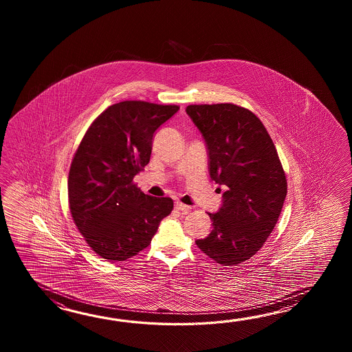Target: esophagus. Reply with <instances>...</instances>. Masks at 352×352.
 I'll return each instance as SVG.
<instances>
[{"mask_svg": "<svg viewBox=\"0 0 352 352\" xmlns=\"http://www.w3.org/2000/svg\"><path fill=\"white\" fill-rule=\"evenodd\" d=\"M175 209L179 210V211H182V212H186L190 210V206L188 205H185V204H182V202H176L175 204Z\"/></svg>", "mask_w": 352, "mask_h": 352, "instance_id": "obj_1", "label": "esophagus"}]
</instances>
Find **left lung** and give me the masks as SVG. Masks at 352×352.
Instances as JSON below:
<instances>
[{
  "label": "left lung",
  "mask_w": 352,
  "mask_h": 352,
  "mask_svg": "<svg viewBox=\"0 0 352 352\" xmlns=\"http://www.w3.org/2000/svg\"><path fill=\"white\" fill-rule=\"evenodd\" d=\"M186 113L206 143L210 177L226 187L221 208L209 212L212 230L196 245L219 264L245 262L273 232L287 195L276 146L261 120L239 105L192 104Z\"/></svg>",
  "instance_id": "8db88e82"
}]
</instances>
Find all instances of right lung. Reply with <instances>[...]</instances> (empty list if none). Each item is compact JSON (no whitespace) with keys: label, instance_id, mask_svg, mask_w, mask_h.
I'll list each match as a JSON object with an SVG mask.
<instances>
[{"label":"right lung","instance_id":"1","mask_svg":"<svg viewBox=\"0 0 352 352\" xmlns=\"http://www.w3.org/2000/svg\"><path fill=\"white\" fill-rule=\"evenodd\" d=\"M179 105L126 100L98 116L72 161L67 195L78 230L99 256L120 262L148 247L173 199L143 194L133 177L150 162L153 135Z\"/></svg>","mask_w":352,"mask_h":352}]
</instances>
